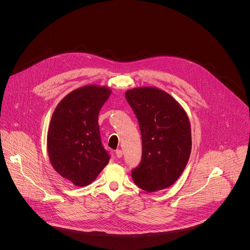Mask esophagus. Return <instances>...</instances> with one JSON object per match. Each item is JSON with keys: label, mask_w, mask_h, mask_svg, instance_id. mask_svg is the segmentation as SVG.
Returning <instances> with one entry per match:
<instances>
[{"label": "esophagus", "mask_w": 250, "mask_h": 250, "mask_svg": "<svg viewBox=\"0 0 250 250\" xmlns=\"http://www.w3.org/2000/svg\"><path fill=\"white\" fill-rule=\"evenodd\" d=\"M115 155H116L117 158H121L122 155H123V153H122V151H121L120 149H117V150L115 151Z\"/></svg>", "instance_id": "obj_1"}]
</instances>
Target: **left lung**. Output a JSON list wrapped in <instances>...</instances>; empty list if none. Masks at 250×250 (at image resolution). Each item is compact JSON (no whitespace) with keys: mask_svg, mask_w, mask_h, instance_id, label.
<instances>
[{"mask_svg":"<svg viewBox=\"0 0 250 250\" xmlns=\"http://www.w3.org/2000/svg\"><path fill=\"white\" fill-rule=\"evenodd\" d=\"M142 133L143 157L132 170L135 184L154 192L172 186L183 173L191 151L188 116L167 92L152 86L125 93Z\"/></svg>","mask_w":250,"mask_h":250,"instance_id":"1","label":"left lung"}]
</instances>
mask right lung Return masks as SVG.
<instances>
[{
  "label": "right lung",
  "instance_id": "right-lung-1",
  "mask_svg": "<svg viewBox=\"0 0 250 250\" xmlns=\"http://www.w3.org/2000/svg\"><path fill=\"white\" fill-rule=\"evenodd\" d=\"M110 93L107 86L84 85L67 94L53 112L47 134L48 156L54 169L75 186L91 184L108 164L98 115Z\"/></svg>",
  "mask_w": 250,
  "mask_h": 250
}]
</instances>
